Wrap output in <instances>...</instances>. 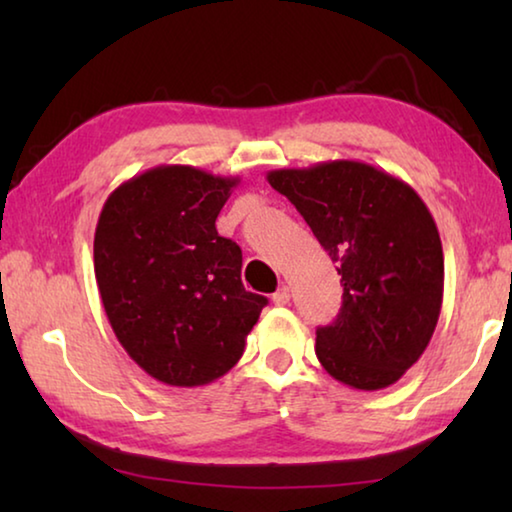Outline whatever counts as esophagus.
Returning a JSON list of instances; mask_svg holds the SVG:
<instances>
[{
	"label": "esophagus",
	"mask_w": 512,
	"mask_h": 512,
	"mask_svg": "<svg viewBox=\"0 0 512 512\" xmlns=\"http://www.w3.org/2000/svg\"><path fill=\"white\" fill-rule=\"evenodd\" d=\"M289 300H291L289 287H287V284H282V287L273 293V302L277 307H282V305H289Z\"/></svg>",
	"instance_id": "34e87169"
}]
</instances>
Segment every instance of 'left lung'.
Here are the masks:
<instances>
[{
  "label": "left lung",
  "instance_id": "obj_1",
  "mask_svg": "<svg viewBox=\"0 0 512 512\" xmlns=\"http://www.w3.org/2000/svg\"><path fill=\"white\" fill-rule=\"evenodd\" d=\"M341 275L343 305L316 329L323 368L359 391L395 384L422 357L443 307V244L404 180L357 160L268 171Z\"/></svg>",
  "mask_w": 512,
  "mask_h": 512
}]
</instances>
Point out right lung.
<instances>
[{
	"mask_svg": "<svg viewBox=\"0 0 512 512\" xmlns=\"http://www.w3.org/2000/svg\"><path fill=\"white\" fill-rule=\"evenodd\" d=\"M239 178L162 164L121 183L94 232V275L121 348L167 386H205L241 359L266 298L216 232Z\"/></svg>",
	"mask_w": 512,
	"mask_h": 512,
	"instance_id": "right-lung-1",
	"label": "right lung"
}]
</instances>
